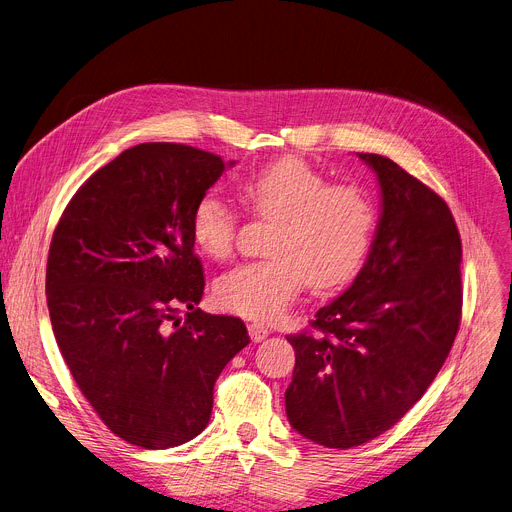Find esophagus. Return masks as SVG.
I'll return each mask as SVG.
<instances>
[{"instance_id":"esophagus-1","label":"esophagus","mask_w":512,"mask_h":512,"mask_svg":"<svg viewBox=\"0 0 512 512\" xmlns=\"http://www.w3.org/2000/svg\"><path fill=\"white\" fill-rule=\"evenodd\" d=\"M249 335H251V341L261 343L263 339H267V337H269V329H267V327H263V324L251 322V324H249Z\"/></svg>"}]
</instances>
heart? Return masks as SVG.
<instances>
[{
  "mask_svg": "<svg viewBox=\"0 0 512 512\" xmlns=\"http://www.w3.org/2000/svg\"><path fill=\"white\" fill-rule=\"evenodd\" d=\"M249 210L271 220L269 259L224 273L214 286L218 304L230 312L269 322L282 316L306 284L333 290L357 271L376 224L371 198L355 185L329 179L302 159H282L241 185ZM237 214L214 192L192 212L198 249L224 259L235 247Z\"/></svg>",
  "mask_w": 512,
  "mask_h": 512,
  "instance_id": "obj_1",
  "label": "heart"
}]
</instances>
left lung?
Masks as SVG:
<instances>
[{
    "instance_id": "obj_1",
    "label": "left lung",
    "mask_w": 512,
    "mask_h": 512,
    "mask_svg": "<svg viewBox=\"0 0 512 512\" xmlns=\"http://www.w3.org/2000/svg\"><path fill=\"white\" fill-rule=\"evenodd\" d=\"M376 173L382 212L353 284L290 335L286 414L302 437L349 449L392 429L423 398L461 318V239L451 210L392 159L357 153Z\"/></svg>"
}]
</instances>
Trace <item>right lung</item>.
<instances>
[{
  "label": "right lung",
  "instance_id": "right-lung-1",
  "mask_svg": "<svg viewBox=\"0 0 512 512\" xmlns=\"http://www.w3.org/2000/svg\"><path fill=\"white\" fill-rule=\"evenodd\" d=\"M232 165L188 145H136L81 185L55 228L46 302L57 345L104 425L132 445L198 437L220 371L249 345L241 318L196 308L192 212Z\"/></svg>",
  "mask_w": 512,
  "mask_h": 512
}]
</instances>
